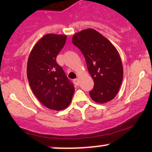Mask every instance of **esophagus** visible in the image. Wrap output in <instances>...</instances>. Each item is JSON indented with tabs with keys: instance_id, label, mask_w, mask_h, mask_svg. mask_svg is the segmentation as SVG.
<instances>
[{
	"instance_id": "esophagus-1",
	"label": "esophagus",
	"mask_w": 152,
	"mask_h": 152,
	"mask_svg": "<svg viewBox=\"0 0 152 152\" xmlns=\"http://www.w3.org/2000/svg\"><path fill=\"white\" fill-rule=\"evenodd\" d=\"M74 83L76 86H78V85H79V80H78V78H76V79H74Z\"/></svg>"
}]
</instances>
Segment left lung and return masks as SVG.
<instances>
[{
    "instance_id": "1",
    "label": "left lung",
    "mask_w": 152,
    "mask_h": 152,
    "mask_svg": "<svg viewBox=\"0 0 152 152\" xmlns=\"http://www.w3.org/2000/svg\"><path fill=\"white\" fill-rule=\"evenodd\" d=\"M72 43L82 52L94 82L89 91L94 102L104 104L116 96L123 79V66L117 50L107 38L94 29L73 36Z\"/></svg>"
}]
</instances>
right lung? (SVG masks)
I'll use <instances>...</instances> for the list:
<instances>
[{
	"instance_id": "add662e5",
	"label": "right lung",
	"mask_w": 152,
	"mask_h": 152,
	"mask_svg": "<svg viewBox=\"0 0 152 152\" xmlns=\"http://www.w3.org/2000/svg\"><path fill=\"white\" fill-rule=\"evenodd\" d=\"M66 36L47 34L35 45L27 64V76L33 93L43 106L56 111L70 104L74 86L57 64Z\"/></svg>"
}]
</instances>
